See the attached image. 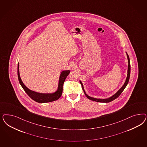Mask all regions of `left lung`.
<instances>
[{
	"mask_svg": "<svg viewBox=\"0 0 147 147\" xmlns=\"http://www.w3.org/2000/svg\"><path fill=\"white\" fill-rule=\"evenodd\" d=\"M125 53H126V55H127V58H128V72H127V76L126 80H125V81L124 84L122 85V86L116 92H115L114 95H112L111 96L109 97L108 98H97L92 97L89 96V95H88L86 94L85 90H84V89L83 84L81 80H80V83H81V85H82V89L83 90V91H84V94H85V96H86V97H87L88 99L91 100H93V101H95V102H100V103H109L110 102H111V101L113 100H115V99L119 97V96L121 95V94L123 92V90L125 88V87L127 86V85L128 84V82H129V81L130 75V59H129V56H128V53H127V52H125Z\"/></svg>",
	"mask_w": 147,
	"mask_h": 147,
	"instance_id": "8db88e82",
	"label": "left lung"
}]
</instances>
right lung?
Listing matches in <instances>:
<instances>
[{
	"mask_svg": "<svg viewBox=\"0 0 147 147\" xmlns=\"http://www.w3.org/2000/svg\"><path fill=\"white\" fill-rule=\"evenodd\" d=\"M19 67V64L18 63L17 72H18V80H19L20 84L21 85L23 89L25 91V92L30 97V98H31L33 100L40 103L51 102L56 100L60 98V97L62 96L63 86L64 82L67 76H68V75L70 72V70H63L61 72L59 78L58 84V87L56 91L51 93H40V92H36L33 90L29 89L28 88L26 87V86L24 84L20 77Z\"/></svg>",
	"mask_w": 147,
	"mask_h": 147,
	"instance_id": "obj_1",
	"label": "right lung"
}]
</instances>
